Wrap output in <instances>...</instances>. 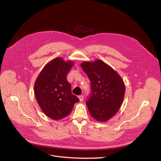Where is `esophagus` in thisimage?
<instances>
[{
  "label": "esophagus",
  "instance_id": "obj_1",
  "mask_svg": "<svg viewBox=\"0 0 161 161\" xmlns=\"http://www.w3.org/2000/svg\"><path fill=\"white\" fill-rule=\"evenodd\" d=\"M78 98H79V99H80V102H82L83 100V95H80V96L78 97Z\"/></svg>",
  "mask_w": 161,
  "mask_h": 161
}]
</instances>
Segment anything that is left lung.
<instances>
[{
	"label": "left lung",
	"mask_w": 161,
	"mask_h": 161,
	"mask_svg": "<svg viewBox=\"0 0 161 161\" xmlns=\"http://www.w3.org/2000/svg\"><path fill=\"white\" fill-rule=\"evenodd\" d=\"M81 67L90 80L91 94L86 101L91 115L100 122L112 118L119 110L125 86L121 76L103 61L83 62Z\"/></svg>",
	"instance_id": "obj_1"
}]
</instances>
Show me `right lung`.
<instances>
[{
  "mask_svg": "<svg viewBox=\"0 0 161 161\" xmlns=\"http://www.w3.org/2000/svg\"><path fill=\"white\" fill-rule=\"evenodd\" d=\"M72 61L57 57L47 63L40 72L35 83L37 103L46 115L59 120L69 115L79 98L71 92L66 75L73 66Z\"/></svg>",
  "mask_w": 161,
  "mask_h": 161,
  "instance_id": "add662e5",
  "label": "right lung"
}]
</instances>
